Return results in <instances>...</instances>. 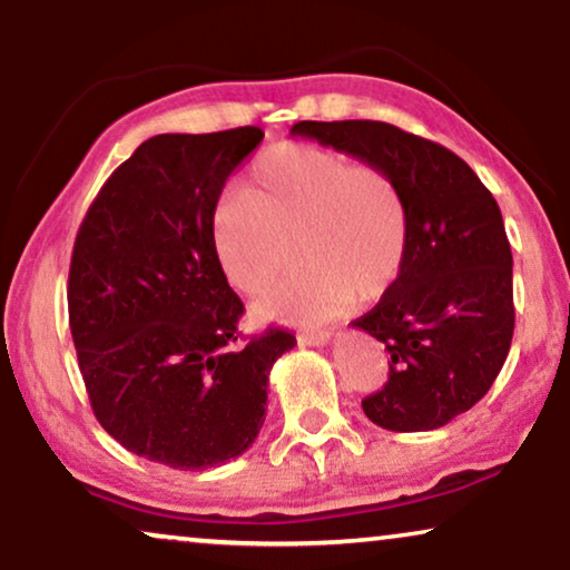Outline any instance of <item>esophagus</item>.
<instances>
[{"instance_id": "esophagus-1", "label": "esophagus", "mask_w": 570, "mask_h": 570, "mask_svg": "<svg viewBox=\"0 0 570 570\" xmlns=\"http://www.w3.org/2000/svg\"><path fill=\"white\" fill-rule=\"evenodd\" d=\"M330 340H332V332H303V334H298L301 345H308V347L326 345Z\"/></svg>"}]
</instances>
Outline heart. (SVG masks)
Here are the masks:
<instances>
[{"instance_id":"1","label":"heart","mask_w":570,"mask_h":570,"mask_svg":"<svg viewBox=\"0 0 570 570\" xmlns=\"http://www.w3.org/2000/svg\"><path fill=\"white\" fill-rule=\"evenodd\" d=\"M407 207L392 176L322 145L279 142L248 170L246 191H225L209 217L223 275L254 295L295 244L301 267L256 301L267 322L318 324L355 298L379 301L407 256Z\"/></svg>"}]
</instances>
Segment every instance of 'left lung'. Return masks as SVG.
I'll list each match as a JSON object with an SVG mask.
<instances>
[{
	"instance_id": "obj_1",
	"label": "left lung",
	"mask_w": 570,
	"mask_h": 570,
	"mask_svg": "<svg viewBox=\"0 0 570 570\" xmlns=\"http://www.w3.org/2000/svg\"><path fill=\"white\" fill-rule=\"evenodd\" d=\"M291 135L353 155L392 176L407 207L404 267L355 330L392 363L363 400L386 431H433L474 407L501 373L513 337V256L493 194L439 142L386 121H298Z\"/></svg>"
}]
</instances>
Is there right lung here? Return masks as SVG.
<instances>
[{"instance_id":"right-lung-1","label":"right lung","mask_w":570,"mask_h":570,"mask_svg":"<svg viewBox=\"0 0 570 570\" xmlns=\"http://www.w3.org/2000/svg\"><path fill=\"white\" fill-rule=\"evenodd\" d=\"M259 127L158 135L114 170L77 230L69 330L98 423L131 454L197 472L259 435L275 361L269 326L238 345L244 303L225 279L209 217Z\"/></svg>"}]
</instances>
